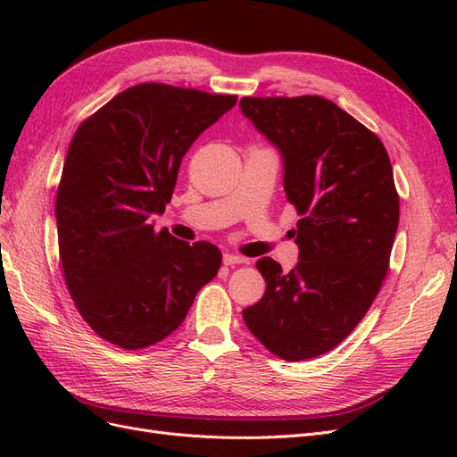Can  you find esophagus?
Here are the masks:
<instances>
[{
  "label": "esophagus",
  "instance_id": "esophagus-1",
  "mask_svg": "<svg viewBox=\"0 0 457 457\" xmlns=\"http://www.w3.org/2000/svg\"><path fill=\"white\" fill-rule=\"evenodd\" d=\"M223 262L227 267H234V265H244V262H247V259L242 255H237V253H225Z\"/></svg>",
  "mask_w": 457,
  "mask_h": 457
}]
</instances>
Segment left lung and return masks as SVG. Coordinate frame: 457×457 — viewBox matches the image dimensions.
<instances>
[{"mask_svg":"<svg viewBox=\"0 0 457 457\" xmlns=\"http://www.w3.org/2000/svg\"><path fill=\"white\" fill-rule=\"evenodd\" d=\"M240 110L278 148L301 215L297 265L257 261L267 289L244 322L282 361H307L351 334L383 284L398 228L391 160L378 135L318 95L244 96Z\"/></svg>","mask_w":457,"mask_h":457,"instance_id":"1","label":"left lung"}]
</instances>
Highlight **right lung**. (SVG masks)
I'll return each mask as SVG.
<instances>
[{"label":"right lung","instance_id":"add662e5","mask_svg":"<svg viewBox=\"0 0 457 457\" xmlns=\"http://www.w3.org/2000/svg\"><path fill=\"white\" fill-rule=\"evenodd\" d=\"M237 104L163 84L133 86L81 123L54 202L64 280L96 336L145 349L183 324L220 267L219 247L156 230L181 160Z\"/></svg>","mask_w":457,"mask_h":457}]
</instances>
